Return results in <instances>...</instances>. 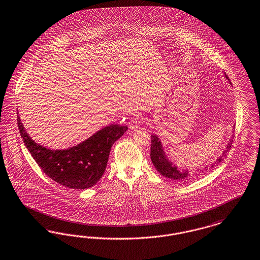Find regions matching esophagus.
<instances>
[{
    "instance_id": "1",
    "label": "esophagus",
    "mask_w": 260,
    "mask_h": 260,
    "mask_svg": "<svg viewBox=\"0 0 260 260\" xmlns=\"http://www.w3.org/2000/svg\"><path fill=\"white\" fill-rule=\"evenodd\" d=\"M142 124V118L140 116H136L135 118H133L129 122V127L132 129H136L138 128Z\"/></svg>"
}]
</instances>
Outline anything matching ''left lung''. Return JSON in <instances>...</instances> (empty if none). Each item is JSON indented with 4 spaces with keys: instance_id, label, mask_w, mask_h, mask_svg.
Here are the masks:
<instances>
[{
    "instance_id": "obj_1",
    "label": "left lung",
    "mask_w": 260,
    "mask_h": 260,
    "mask_svg": "<svg viewBox=\"0 0 260 260\" xmlns=\"http://www.w3.org/2000/svg\"><path fill=\"white\" fill-rule=\"evenodd\" d=\"M224 75H225L226 79H229L226 74H224ZM151 139H152V141H151V159H152L154 167H156V170L162 176L167 177V178H169L174 181H178V182H187V181L193 179L194 177L202 175L201 173L208 170V168L218 166V164L223 159V157H225L226 156V154L231 147V142H232V139H230L224 151L221 153L220 156H218V159H216V161L214 164H211L209 167H205L201 170L198 169V172L189 173L187 169H180L176 165H174L171 160H169V158L167 157L166 152L164 150L161 141L157 135L153 134L151 135Z\"/></svg>"
}]
</instances>
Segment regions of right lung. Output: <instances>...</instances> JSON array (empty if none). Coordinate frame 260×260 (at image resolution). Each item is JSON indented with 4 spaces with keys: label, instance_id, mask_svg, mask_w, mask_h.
<instances>
[{
    "label": "right lung",
    "instance_id": "right-lung-1",
    "mask_svg": "<svg viewBox=\"0 0 260 260\" xmlns=\"http://www.w3.org/2000/svg\"><path fill=\"white\" fill-rule=\"evenodd\" d=\"M24 144L42 171L58 184L74 189L93 187L104 175L111 147L127 129L126 125L104 126L88 139L63 150H51L36 143L17 113Z\"/></svg>",
    "mask_w": 260,
    "mask_h": 260
}]
</instances>
